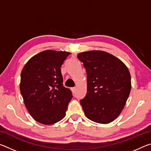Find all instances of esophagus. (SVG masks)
Instances as JSON below:
<instances>
[{
	"instance_id": "34e87169",
	"label": "esophagus",
	"mask_w": 151,
	"mask_h": 151,
	"mask_svg": "<svg viewBox=\"0 0 151 151\" xmlns=\"http://www.w3.org/2000/svg\"><path fill=\"white\" fill-rule=\"evenodd\" d=\"M71 90H72V92L73 93H75V92H76V88L75 87L72 88H71Z\"/></svg>"
}]
</instances>
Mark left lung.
I'll use <instances>...</instances> for the list:
<instances>
[{
  "instance_id": "left-lung-1",
  "label": "left lung",
  "mask_w": 151,
  "mask_h": 151,
  "mask_svg": "<svg viewBox=\"0 0 151 151\" xmlns=\"http://www.w3.org/2000/svg\"><path fill=\"white\" fill-rule=\"evenodd\" d=\"M77 57L86 71L87 93L80 101L85 116L97 123H110L121 114L129 96V70L119 58L104 51H86Z\"/></svg>"
}]
</instances>
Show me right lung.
Wrapping results in <instances>:
<instances>
[{"label":"right lung","mask_w":151,"mask_h":151,"mask_svg":"<svg viewBox=\"0 0 151 151\" xmlns=\"http://www.w3.org/2000/svg\"><path fill=\"white\" fill-rule=\"evenodd\" d=\"M69 55L66 51H42L22 68L20 93L28 111L39 123L52 124L65 116L73 94L63 86L60 67Z\"/></svg>","instance_id":"1"}]
</instances>
